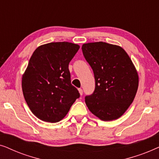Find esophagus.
<instances>
[{
	"instance_id": "1",
	"label": "esophagus",
	"mask_w": 159,
	"mask_h": 159,
	"mask_svg": "<svg viewBox=\"0 0 159 159\" xmlns=\"http://www.w3.org/2000/svg\"><path fill=\"white\" fill-rule=\"evenodd\" d=\"M78 90H79V93H80V95H82V94H83V90H82V89L79 88V89H78Z\"/></svg>"
}]
</instances>
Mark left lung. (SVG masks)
Segmentation results:
<instances>
[{"mask_svg":"<svg viewBox=\"0 0 159 159\" xmlns=\"http://www.w3.org/2000/svg\"><path fill=\"white\" fill-rule=\"evenodd\" d=\"M84 58L94 74V92L86 95V105L95 116L111 121L125 113L135 97L138 75L122 48L103 42L82 47Z\"/></svg>","mask_w":159,"mask_h":159,"instance_id":"left-lung-1","label":"left lung"}]
</instances>
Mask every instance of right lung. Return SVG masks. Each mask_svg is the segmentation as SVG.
<instances>
[{"label": "right lung", "instance_id": "add662e5", "mask_svg": "<svg viewBox=\"0 0 159 159\" xmlns=\"http://www.w3.org/2000/svg\"><path fill=\"white\" fill-rule=\"evenodd\" d=\"M79 48L71 43H50L38 47L30 58L22 77L23 95L31 111L41 120H61L80 98L69 70Z\"/></svg>", "mask_w": 159, "mask_h": 159}]
</instances>
